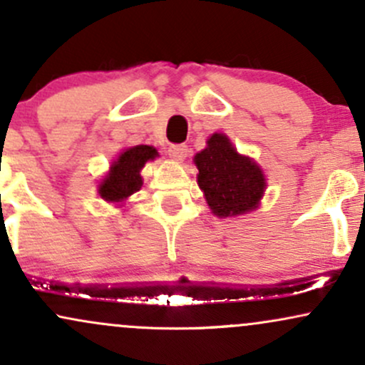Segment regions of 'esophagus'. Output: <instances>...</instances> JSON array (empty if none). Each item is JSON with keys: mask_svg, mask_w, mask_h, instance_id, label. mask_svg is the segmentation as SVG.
Returning a JSON list of instances; mask_svg holds the SVG:
<instances>
[{"mask_svg": "<svg viewBox=\"0 0 365 365\" xmlns=\"http://www.w3.org/2000/svg\"><path fill=\"white\" fill-rule=\"evenodd\" d=\"M187 145L185 144H171L168 148V154L170 158H173L175 161H183L187 158Z\"/></svg>", "mask_w": 365, "mask_h": 365, "instance_id": "esophagus-1", "label": "esophagus"}]
</instances>
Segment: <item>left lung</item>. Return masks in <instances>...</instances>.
Here are the masks:
<instances>
[{
  "instance_id": "obj_1",
  "label": "left lung",
  "mask_w": 365,
  "mask_h": 365,
  "mask_svg": "<svg viewBox=\"0 0 365 365\" xmlns=\"http://www.w3.org/2000/svg\"><path fill=\"white\" fill-rule=\"evenodd\" d=\"M194 161L197 183L216 216L244 215L257 207L266 188L262 171L252 159L240 156L223 133H215Z\"/></svg>"
}]
</instances>
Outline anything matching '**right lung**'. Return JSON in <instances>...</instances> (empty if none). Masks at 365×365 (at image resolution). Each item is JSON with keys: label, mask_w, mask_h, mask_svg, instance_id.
Listing matches in <instances>:
<instances>
[{"label": "right lung", "mask_w": 365, "mask_h": 365, "mask_svg": "<svg viewBox=\"0 0 365 365\" xmlns=\"http://www.w3.org/2000/svg\"><path fill=\"white\" fill-rule=\"evenodd\" d=\"M158 156L156 149L150 145H135L121 153L118 159L111 165L110 173L99 185V194L104 200L120 202L127 199L142 187L140 170L149 159Z\"/></svg>", "instance_id": "1"}]
</instances>
